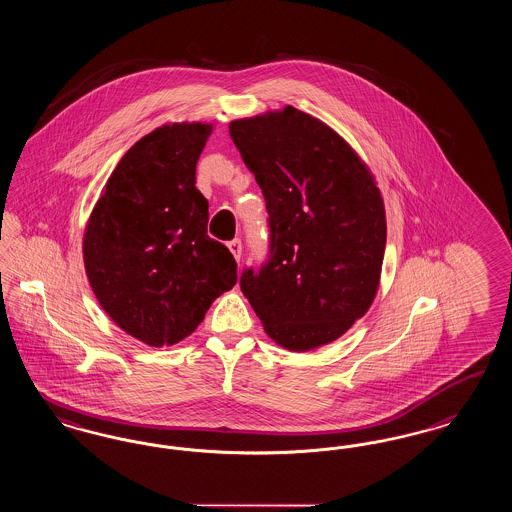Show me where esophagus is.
Segmentation results:
<instances>
[{"mask_svg":"<svg viewBox=\"0 0 512 512\" xmlns=\"http://www.w3.org/2000/svg\"><path fill=\"white\" fill-rule=\"evenodd\" d=\"M228 249H230V253L234 255V259L240 263V259H242V242L236 238V240L228 242Z\"/></svg>","mask_w":512,"mask_h":512,"instance_id":"1","label":"esophagus"}]
</instances>
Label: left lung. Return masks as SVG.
I'll return each instance as SVG.
<instances>
[{
	"label": "left lung",
	"mask_w": 512,
	"mask_h": 512,
	"mask_svg": "<svg viewBox=\"0 0 512 512\" xmlns=\"http://www.w3.org/2000/svg\"><path fill=\"white\" fill-rule=\"evenodd\" d=\"M228 131L263 190L270 228L268 261L242 272V293L280 347L328 345L379 287L387 221L375 179L343 137L293 106Z\"/></svg>",
	"instance_id": "8db88e82"
}]
</instances>
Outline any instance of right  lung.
<instances>
[{
    "label": "right lung",
    "mask_w": 512,
    "mask_h": 512,
    "mask_svg": "<svg viewBox=\"0 0 512 512\" xmlns=\"http://www.w3.org/2000/svg\"><path fill=\"white\" fill-rule=\"evenodd\" d=\"M211 123H171L133 144L85 226L83 263L104 312L150 347L175 345L204 320L238 274L207 236L196 164Z\"/></svg>",
    "instance_id": "right-lung-1"
}]
</instances>
